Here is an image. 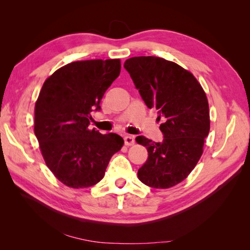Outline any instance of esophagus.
<instances>
[{
    "mask_svg": "<svg viewBox=\"0 0 250 250\" xmlns=\"http://www.w3.org/2000/svg\"><path fill=\"white\" fill-rule=\"evenodd\" d=\"M134 143H135V140L133 136H129V135L125 136V146H132V145H134Z\"/></svg>",
    "mask_w": 250,
    "mask_h": 250,
    "instance_id": "esophagus-1",
    "label": "esophagus"
}]
</instances>
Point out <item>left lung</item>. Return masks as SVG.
I'll return each instance as SVG.
<instances>
[{
  "label": "left lung",
  "mask_w": 250,
  "mask_h": 250,
  "mask_svg": "<svg viewBox=\"0 0 250 250\" xmlns=\"http://www.w3.org/2000/svg\"><path fill=\"white\" fill-rule=\"evenodd\" d=\"M125 68L145 104L164 121L162 142L135 139L148 151L137 176L151 188L174 187L188 177L203 153L210 128L206 94L192 73L163 58L133 57L125 60Z\"/></svg>",
  "instance_id": "left-lung-1"
}]
</instances>
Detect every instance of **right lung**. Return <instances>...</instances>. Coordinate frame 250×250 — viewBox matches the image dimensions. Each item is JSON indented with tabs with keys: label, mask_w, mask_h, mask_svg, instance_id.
Wrapping results in <instances>:
<instances>
[{
	"label": "right lung",
	"mask_w": 250,
	"mask_h": 250,
	"mask_svg": "<svg viewBox=\"0 0 250 250\" xmlns=\"http://www.w3.org/2000/svg\"><path fill=\"white\" fill-rule=\"evenodd\" d=\"M120 59L68 63L46 79L35 103L34 133L46 166L70 188H88L104 177L124 146L118 134L90 130L91 111L120 74Z\"/></svg>",
	"instance_id": "obj_1"
}]
</instances>
